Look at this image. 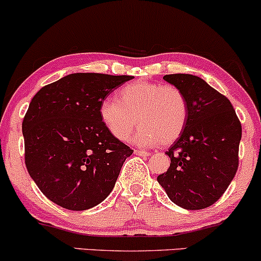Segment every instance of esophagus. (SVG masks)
<instances>
[{
    "label": "esophagus",
    "instance_id": "obj_1",
    "mask_svg": "<svg viewBox=\"0 0 261 261\" xmlns=\"http://www.w3.org/2000/svg\"><path fill=\"white\" fill-rule=\"evenodd\" d=\"M134 153L137 154V156H142V157L150 156V152H147V151H144V150H135L134 151Z\"/></svg>",
    "mask_w": 261,
    "mask_h": 261
}]
</instances>
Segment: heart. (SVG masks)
<instances>
[{"label": "heart", "instance_id": "b5f03b06", "mask_svg": "<svg viewBox=\"0 0 261 261\" xmlns=\"http://www.w3.org/2000/svg\"><path fill=\"white\" fill-rule=\"evenodd\" d=\"M99 115L117 141H126L137 124L136 144L170 145L185 130L188 101L176 85L136 80L120 89L116 100L105 99L100 104Z\"/></svg>", "mask_w": 261, "mask_h": 261}]
</instances>
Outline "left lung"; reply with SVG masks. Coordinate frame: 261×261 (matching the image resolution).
Returning <instances> with one entry per match:
<instances>
[{
	"label": "left lung",
	"mask_w": 261,
	"mask_h": 261,
	"mask_svg": "<svg viewBox=\"0 0 261 261\" xmlns=\"http://www.w3.org/2000/svg\"><path fill=\"white\" fill-rule=\"evenodd\" d=\"M163 79L185 93L188 119L166 152L170 168L157 181L177 205L203 210L223 196L236 176L242 124L227 96L199 76L168 74Z\"/></svg>",
	"instance_id": "left-lung-1"
}]
</instances>
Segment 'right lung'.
I'll return each instance as SVG.
<instances>
[{
	"mask_svg": "<svg viewBox=\"0 0 261 261\" xmlns=\"http://www.w3.org/2000/svg\"><path fill=\"white\" fill-rule=\"evenodd\" d=\"M131 75L75 73L43 87L25 113L24 162L41 192L70 211H85L110 194L134 152L100 120V104Z\"/></svg>",
	"mask_w": 261,
	"mask_h": 261,
	"instance_id": "right-lung-1",
	"label": "right lung"
}]
</instances>
